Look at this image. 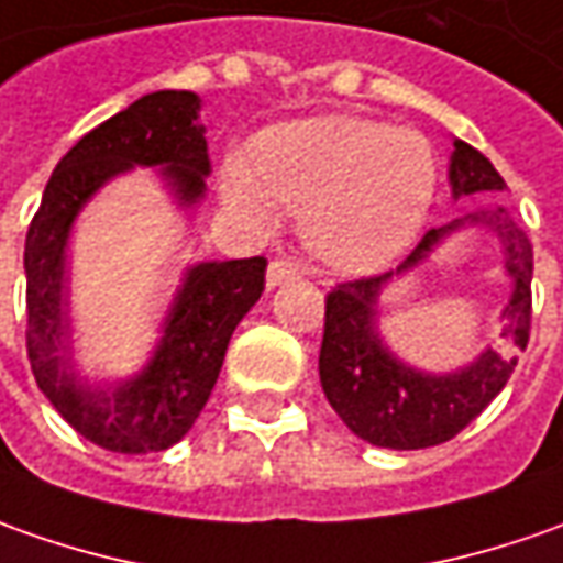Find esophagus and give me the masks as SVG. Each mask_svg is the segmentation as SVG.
Returning a JSON list of instances; mask_svg holds the SVG:
<instances>
[{
    "label": "esophagus",
    "mask_w": 563,
    "mask_h": 563,
    "mask_svg": "<svg viewBox=\"0 0 563 563\" xmlns=\"http://www.w3.org/2000/svg\"><path fill=\"white\" fill-rule=\"evenodd\" d=\"M305 274V265L296 262V258H274L271 265H267V286L274 289V286H280L286 280H296Z\"/></svg>",
    "instance_id": "esophagus-1"
}]
</instances>
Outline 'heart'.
Here are the masks:
<instances>
[{"label": "heart", "instance_id": "obj_1", "mask_svg": "<svg viewBox=\"0 0 563 563\" xmlns=\"http://www.w3.org/2000/svg\"><path fill=\"white\" fill-rule=\"evenodd\" d=\"M438 169L419 132L332 113L271 129L252 147V169L231 163L228 200L265 216L267 197L305 209L311 250L335 267L391 262L422 228Z\"/></svg>", "mask_w": 563, "mask_h": 563}]
</instances>
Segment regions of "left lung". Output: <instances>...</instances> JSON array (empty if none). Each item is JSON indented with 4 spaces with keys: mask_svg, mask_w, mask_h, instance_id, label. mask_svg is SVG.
Here are the masks:
<instances>
[{
    "mask_svg": "<svg viewBox=\"0 0 563 563\" xmlns=\"http://www.w3.org/2000/svg\"><path fill=\"white\" fill-rule=\"evenodd\" d=\"M450 185L453 197H468L481 190H503L506 181L493 169V163L465 141H453L450 156ZM465 224H477L493 231L506 246V271L511 277V298L506 311L508 351L487 347L481 357L456 373H422L410 363L397 361L382 345L376 327V305L382 286H388L394 274L382 277H357L339 283L327 296V320H323V345H320V385L357 438L373 446L388 450H426L456 438L462 428L474 422L490 407V400L506 388V382L518 366V351L530 342V280H533V246L518 221L506 209H477L468 216L453 218L443 228L419 240V246L397 267V274L426 262L446 233Z\"/></svg>",
    "mask_w": 563,
    "mask_h": 563,
    "instance_id": "8db88e82",
    "label": "left lung"
}]
</instances>
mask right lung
<instances>
[{"label": "right lung", "instance_id": "1", "mask_svg": "<svg viewBox=\"0 0 563 563\" xmlns=\"http://www.w3.org/2000/svg\"><path fill=\"white\" fill-rule=\"evenodd\" d=\"M197 113L194 91L166 89L91 129L60 156L26 231V357L36 385L86 441L110 453H159L185 438L216 388L236 323L265 292L262 255L194 265L151 363L135 378L101 388L73 369L64 301L73 221L110 178L132 166H159L181 206L200 200L209 153Z\"/></svg>", "mask_w": 563, "mask_h": 563}]
</instances>
